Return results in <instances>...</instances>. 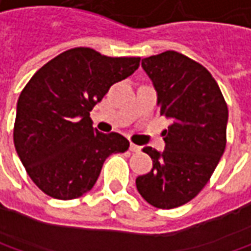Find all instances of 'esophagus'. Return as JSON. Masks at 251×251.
Here are the masks:
<instances>
[{
    "mask_svg": "<svg viewBox=\"0 0 251 251\" xmlns=\"http://www.w3.org/2000/svg\"><path fill=\"white\" fill-rule=\"evenodd\" d=\"M129 149L132 151V152H141V147H138V145H135V144H130V147H129Z\"/></svg>",
    "mask_w": 251,
    "mask_h": 251,
    "instance_id": "esophagus-1",
    "label": "esophagus"
}]
</instances>
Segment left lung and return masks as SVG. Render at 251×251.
<instances>
[{
	"instance_id": "8db88e82",
	"label": "left lung",
	"mask_w": 251,
	"mask_h": 251,
	"mask_svg": "<svg viewBox=\"0 0 251 251\" xmlns=\"http://www.w3.org/2000/svg\"><path fill=\"white\" fill-rule=\"evenodd\" d=\"M142 69L171 125L162 152L144 148L152 170L136 178V188L151 205L170 210L191 201L213 175L226 149L228 109L211 73L181 53L142 58Z\"/></svg>"
}]
</instances>
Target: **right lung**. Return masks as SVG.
<instances>
[{
	"mask_svg": "<svg viewBox=\"0 0 251 251\" xmlns=\"http://www.w3.org/2000/svg\"><path fill=\"white\" fill-rule=\"evenodd\" d=\"M139 61L76 47L50 60L27 83L17 102L14 145L43 193L79 198L93 188L106 158L129 148L125 136L95 129L90 110Z\"/></svg>",
	"mask_w": 251,
	"mask_h": 251,
	"instance_id": "add662e5",
	"label": "right lung"
}]
</instances>
